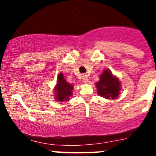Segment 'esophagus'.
Segmentation results:
<instances>
[{"label":"esophagus","mask_w":156,"mask_h":156,"mask_svg":"<svg viewBox=\"0 0 156 156\" xmlns=\"http://www.w3.org/2000/svg\"><path fill=\"white\" fill-rule=\"evenodd\" d=\"M82 80L83 81V83H87L88 82V77L87 75H83L82 76Z\"/></svg>","instance_id":"1"}]
</instances>
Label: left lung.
Masks as SVG:
<instances>
[{
	"label": "left lung",
	"mask_w": 156,
	"mask_h": 156,
	"mask_svg": "<svg viewBox=\"0 0 156 156\" xmlns=\"http://www.w3.org/2000/svg\"><path fill=\"white\" fill-rule=\"evenodd\" d=\"M98 94L107 99H115L120 94V82L111 71L105 69L100 76V80L96 83Z\"/></svg>",
	"instance_id": "1"
}]
</instances>
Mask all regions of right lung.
Segmentation results:
<instances>
[{
	"instance_id": "add662e5",
	"label": "right lung",
	"mask_w": 156,
	"mask_h": 156,
	"mask_svg": "<svg viewBox=\"0 0 156 156\" xmlns=\"http://www.w3.org/2000/svg\"><path fill=\"white\" fill-rule=\"evenodd\" d=\"M73 90V86L66 80L63 74L61 73L58 76L57 85L54 90L55 95V100L60 102L69 101V97L73 94L72 93Z\"/></svg>"
}]
</instances>
